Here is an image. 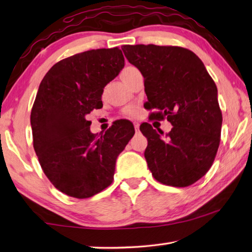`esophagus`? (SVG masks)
<instances>
[{
	"label": "esophagus",
	"mask_w": 252,
	"mask_h": 252,
	"mask_svg": "<svg viewBox=\"0 0 252 252\" xmlns=\"http://www.w3.org/2000/svg\"><path fill=\"white\" fill-rule=\"evenodd\" d=\"M133 126H134V129H135V131L138 132V131H139V127H140V125H139V123H138V122H134V123H133Z\"/></svg>",
	"instance_id": "34e87169"
}]
</instances>
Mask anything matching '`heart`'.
Returning a JSON list of instances; mask_svg holds the SVG:
<instances>
[{
  "label": "heart",
  "instance_id": "b5f03b06",
  "mask_svg": "<svg viewBox=\"0 0 252 252\" xmlns=\"http://www.w3.org/2000/svg\"><path fill=\"white\" fill-rule=\"evenodd\" d=\"M134 69H135V67H133V66L125 67V69H123L122 72H121V79L123 78V76L129 74L130 72L133 71ZM139 113H140V110H139V108H136V106H127V108H126V110H125V114L127 117H132V118L138 117Z\"/></svg>",
  "mask_w": 252,
  "mask_h": 252
}]
</instances>
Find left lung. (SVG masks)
Returning a JSON list of instances; mask_svg holds the SVG:
<instances>
[{
    "instance_id": "obj_1",
    "label": "left lung",
    "mask_w": 252,
    "mask_h": 252,
    "mask_svg": "<svg viewBox=\"0 0 252 252\" xmlns=\"http://www.w3.org/2000/svg\"><path fill=\"white\" fill-rule=\"evenodd\" d=\"M131 64L144 78L149 109L172 125L168 134L149 123L140 126L148 139L144 151L157 181L188 187L208 172L220 143L222 114L218 90L192 51L180 46L123 45Z\"/></svg>"
}]
</instances>
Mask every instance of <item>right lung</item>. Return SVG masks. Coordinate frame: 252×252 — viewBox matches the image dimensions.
<instances>
[{
	"instance_id": "add662e5",
	"label": "right lung",
	"mask_w": 252,
	"mask_h": 252,
	"mask_svg": "<svg viewBox=\"0 0 252 252\" xmlns=\"http://www.w3.org/2000/svg\"><path fill=\"white\" fill-rule=\"evenodd\" d=\"M123 66L120 49L85 51L55 63L41 81L31 111L33 147L45 176L70 197L90 198L108 188L134 134L127 120L93 134L85 119L102 108L104 87Z\"/></svg>"
}]
</instances>
